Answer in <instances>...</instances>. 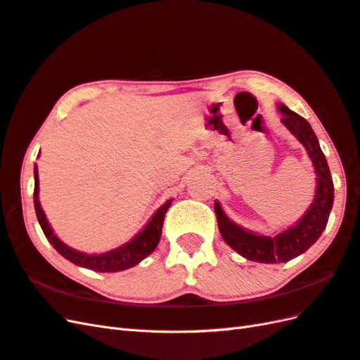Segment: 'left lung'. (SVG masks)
Returning <instances> with one entry per match:
<instances>
[{
	"label": "left lung",
	"instance_id": "obj_1",
	"mask_svg": "<svg viewBox=\"0 0 360 360\" xmlns=\"http://www.w3.org/2000/svg\"><path fill=\"white\" fill-rule=\"evenodd\" d=\"M276 108L283 114L281 123L304 146L315 169L316 190L310 207L293 225L274 236H263L233 222L226 216L220 202L214 200L220 236L237 254L259 263H285L306 252L326 229L335 200L333 179H331L326 155L321 150L311 126L306 118L293 112L285 105L278 103Z\"/></svg>",
	"mask_w": 360,
	"mask_h": 360
}]
</instances>
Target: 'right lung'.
Masks as SVG:
<instances>
[{
  "instance_id": "obj_1",
  "label": "right lung",
  "mask_w": 360,
  "mask_h": 360,
  "mask_svg": "<svg viewBox=\"0 0 360 360\" xmlns=\"http://www.w3.org/2000/svg\"><path fill=\"white\" fill-rule=\"evenodd\" d=\"M34 211L38 216V222L42 228V231L47 237V240L53 245L62 257H65L67 260L75 263L80 268H86L96 272H118L124 271L129 268H134L141 260H144L147 255H150L155 248L158 246L161 233H162V224L165 213H167L169 207L172 205V199L155 211V214L150 217L149 222L144 225V228L138 233L134 238L126 242L124 245L114 248V250L101 252V254H86L77 250H72L68 245L63 243L60 238L54 234L53 228L50 226L47 216H45L44 210L39 202V174H38V165H34Z\"/></svg>"
}]
</instances>
